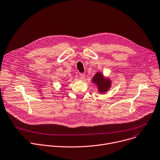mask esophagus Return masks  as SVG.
I'll return each mask as SVG.
<instances>
[{"label": "esophagus", "instance_id": "34e87169", "mask_svg": "<svg viewBox=\"0 0 160 160\" xmlns=\"http://www.w3.org/2000/svg\"><path fill=\"white\" fill-rule=\"evenodd\" d=\"M79 78L80 80H83L85 78V75L83 73H79Z\"/></svg>", "mask_w": 160, "mask_h": 160}]
</instances>
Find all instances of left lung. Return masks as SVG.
<instances>
[{
	"instance_id": "obj_1",
	"label": "left lung",
	"mask_w": 160,
	"mask_h": 160,
	"mask_svg": "<svg viewBox=\"0 0 160 160\" xmlns=\"http://www.w3.org/2000/svg\"><path fill=\"white\" fill-rule=\"evenodd\" d=\"M92 82L98 85V91L101 93H104L107 92L110 88L111 85L110 80L109 79L105 78L103 75L100 73L99 72H97L94 75L92 78Z\"/></svg>"
}]
</instances>
